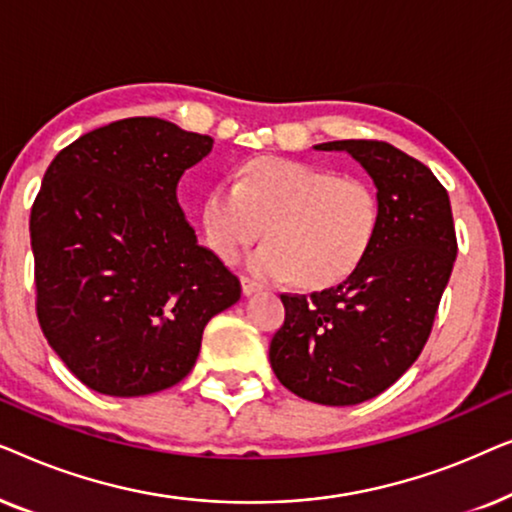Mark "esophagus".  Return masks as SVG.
Masks as SVG:
<instances>
[{"label": "esophagus", "instance_id": "1", "mask_svg": "<svg viewBox=\"0 0 512 512\" xmlns=\"http://www.w3.org/2000/svg\"><path fill=\"white\" fill-rule=\"evenodd\" d=\"M261 289H263V286L258 284V282H254V279L242 277V291H244V296H254V293H258Z\"/></svg>", "mask_w": 512, "mask_h": 512}]
</instances>
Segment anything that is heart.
I'll use <instances>...</instances> for the list:
<instances>
[{
	"label": "heart",
	"mask_w": 512,
	"mask_h": 512,
	"mask_svg": "<svg viewBox=\"0 0 512 512\" xmlns=\"http://www.w3.org/2000/svg\"><path fill=\"white\" fill-rule=\"evenodd\" d=\"M380 202L366 179L338 177L298 160L261 158L221 184L202 207L207 244L223 261L268 233L249 268L272 282L338 284L373 247Z\"/></svg>",
	"instance_id": "1"
}]
</instances>
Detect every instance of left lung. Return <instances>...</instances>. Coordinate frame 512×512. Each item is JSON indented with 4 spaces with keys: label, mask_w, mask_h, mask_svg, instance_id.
Returning a JSON list of instances; mask_svg holds the SVG:
<instances>
[{
    "label": "left lung",
    "mask_w": 512,
    "mask_h": 512,
    "mask_svg": "<svg viewBox=\"0 0 512 512\" xmlns=\"http://www.w3.org/2000/svg\"><path fill=\"white\" fill-rule=\"evenodd\" d=\"M370 174L380 223L363 263L345 282L310 296L284 293V324L270 342L277 380L305 401L356 405L389 389L422 354L450 282L457 235L443 184L387 142L342 139Z\"/></svg>",
    "instance_id": "obj_1"
}]
</instances>
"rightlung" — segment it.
Wrapping results in <instances>:
<instances>
[{
  "mask_svg": "<svg viewBox=\"0 0 512 512\" xmlns=\"http://www.w3.org/2000/svg\"><path fill=\"white\" fill-rule=\"evenodd\" d=\"M214 139L163 118L109 123L48 165L30 214L37 317L93 391L146 396L184 380L207 321L240 300L177 200Z\"/></svg>",
  "mask_w": 512,
  "mask_h": 512,
  "instance_id": "right-lung-1",
  "label": "right lung"
}]
</instances>
